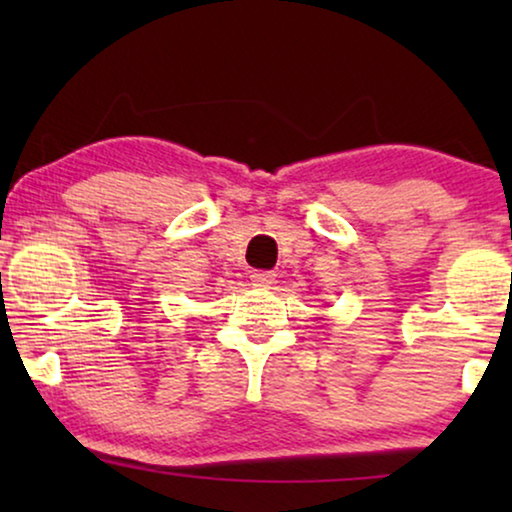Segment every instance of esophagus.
<instances>
[{"mask_svg":"<svg viewBox=\"0 0 512 512\" xmlns=\"http://www.w3.org/2000/svg\"><path fill=\"white\" fill-rule=\"evenodd\" d=\"M251 282H254L256 286H270L272 282H275V272H272V270H254V272H251Z\"/></svg>","mask_w":512,"mask_h":512,"instance_id":"34e87169","label":"esophagus"}]
</instances>
